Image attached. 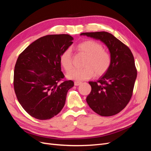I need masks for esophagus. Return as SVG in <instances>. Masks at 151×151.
<instances>
[{"instance_id":"esophagus-1","label":"esophagus","mask_w":151,"mask_h":151,"mask_svg":"<svg viewBox=\"0 0 151 151\" xmlns=\"http://www.w3.org/2000/svg\"><path fill=\"white\" fill-rule=\"evenodd\" d=\"M82 84L81 82H79V81H76L74 82V85L75 86H79Z\"/></svg>"}]
</instances>
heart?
Listing matches in <instances>:
<instances>
[{
	"mask_svg": "<svg viewBox=\"0 0 151 151\" xmlns=\"http://www.w3.org/2000/svg\"><path fill=\"white\" fill-rule=\"evenodd\" d=\"M77 50L86 55L81 68L72 70L67 77L69 79L84 81L89 79L94 74L101 76L104 74L111 64V55L103 49V45L93 40H85L76 47ZM59 62L65 72H68L72 68V53L70 48L65 49L60 55Z\"/></svg>",
	"mask_w": 151,
	"mask_h": 151,
	"instance_id": "heart-1",
	"label": "heart"
}]
</instances>
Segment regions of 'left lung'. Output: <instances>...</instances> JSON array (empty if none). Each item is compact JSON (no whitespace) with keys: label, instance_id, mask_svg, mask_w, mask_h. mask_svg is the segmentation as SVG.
Instances as JSON below:
<instances>
[{"label":"left lung","instance_id":"8db88e82","mask_svg":"<svg viewBox=\"0 0 151 151\" xmlns=\"http://www.w3.org/2000/svg\"><path fill=\"white\" fill-rule=\"evenodd\" d=\"M81 35L101 41L111 57V66L104 75L96 82H89L91 91L86 101L99 115H115L125 108L133 94L137 74L133 54L127 45L108 32L83 33Z\"/></svg>","mask_w":151,"mask_h":151}]
</instances>
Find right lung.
Here are the masks:
<instances>
[{"label":"right lung","instance_id":"1","mask_svg":"<svg viewBox=\"0 0 151 151\" xmlns=\"http://www.w3.org/2000/svg\"><path fill=\"white\" fill-rule=\"evenodd\" d=\"M69 35H50L30 44L17 58L14 72V88L22 107L38 120L57 115L65 105L72 81L64 78L60 55L72 44Z\"/></svg>","mask_w":151,"mask_h":151}]
</instances>
